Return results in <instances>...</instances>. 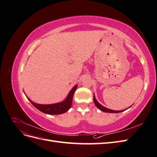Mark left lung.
I'll list each match as a JSON object with an SVG mask.
<instances>
[{
    "instance_id": "left-lung-1",
    "label": "left lung",
    "mask_w": 157,
    "mask_h": 157,
    "mask_svg": "<svg viewBox=\"0 0 157 157\" xmlns=\"http://www.w3.org/2000/svg\"><path fill=\"white\" fill-rule=\"evenodd\" d=\"M94 102L95 103V105H96V106L99 109V110L102 111L103 112H105V113H121V112H123L125 111L124 110H122V111H114V110H111V109H109L107 107H105L104 106L101 105L100 103H99L97 99H96V97H95V95H94ZM132 106V105H131ZM130 106V107H131ZM129 107V108H130Z\"/></svg>"
}]
</instances>
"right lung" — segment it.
Returning a JSON list of instances; mask_svg holds the SVG:
<instances>
[{
  "label": "right lung",
  "mask_w": 157,
  "mask_h": 157,
  "mask_svg": "<svg viewBox=\"0 0 157 157\" xmlns=\"http://www.w3.org/2000/svg\"><path fill=\"white\" fill-rule=\"evenodd\" d=\"M77 86L78 85L76 84L75 86L71 90V91L68 94L67 96L65 98V100L57 103L48 104V105L39 104L32 101L27 96L26 97L33 105L41 112L46 114H48V115H60V114H63L65 112H67L71 108V105H72L73 95L75 90H77Z\"/></svg>",
  "instance_id": "obj_1"
}]
</instances>
